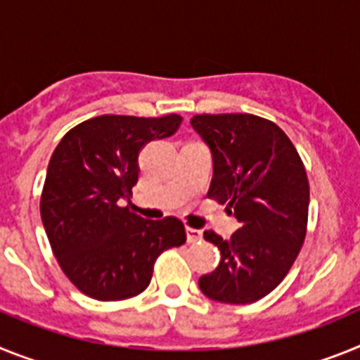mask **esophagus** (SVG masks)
<instances>
[{
  "instance_id": "obj_1",
  "label": "esophagus",
  "mask_w": 360,
  "mask_h": 360,
  "mask_svg": "<svg viewBox=\"0 0 360 360\" xmlns=\"http://www.w3.org/2000/svg\"><path fill=\"white\" fill-rule=\"evenodd\" d=\"M186 239H188V243L195 245V243L202 239V232L201 230H195V228H186Z\"/></svg>"
}]
</instances>
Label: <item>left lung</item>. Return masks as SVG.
<instances>
[{
    "mask_svg": "<svg viewBox=\"0 0 360 360\" xmlns=\"http://www.w3.org/2000/svg\"><path fill=\"white\" fill-rule=\"evenodd\" d=\"M190 123L212 152L208 198L240 224L228 240L205 232L221 261L199 288L214 301L250 304L279 286L301 252L310 205L306 168L290 137L264 117L199 114Z\"/></svg>",
    "mask_w": 360,
    "mask_h": 360,
    "instance_id": "obj_1",
    "label": "left lung"
}]
</instances>
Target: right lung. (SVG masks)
Segmentation results:
<instances>
[{"mask_svg":"<svg viewBox=\"0 0 360 360\" xmlns=\"http://www.w3.org/2000/svg\"><path fill=\"white\" fill-rule=\"evenodd\" d=\"M183 117L98 115L68 130L43 184V226L70 283L98 301H123L150 284L154 262L184 245L177 217L148 221L121 206L137 183L146 143L170 137Z\"/></svg>","mask_w":360,"mask_h":360,"instance_id":"1","label":"right lung"}]
</instances>
